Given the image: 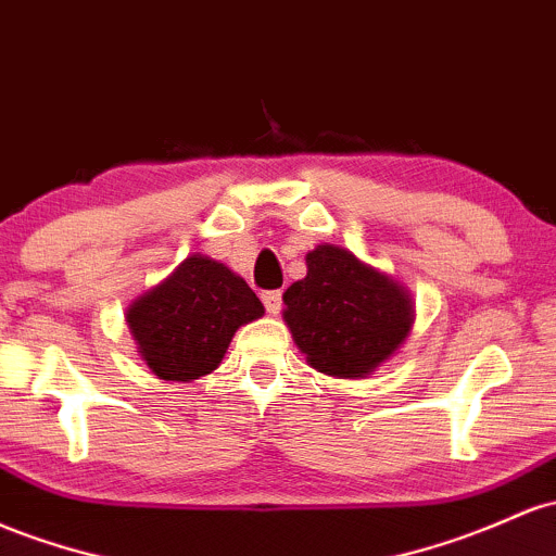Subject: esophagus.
<instances>
[{"mask_svg": "<svg viewBox=\"0 0 556 556\" xmlns=\"http://www.w3.org/2000/svg\"><path fill=\"white\" fill-rule=\"evenodd\" d=\"M261 298H264V306H266V311L271 316H277L279 311H282V292H279V290L264 292V295H261Z\"/></svg>", "mask_w": 556, "mask_h": 556, "instance_id": "esophagus-1", "label": "esophagus"}]
</instances>
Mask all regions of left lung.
<instances>
[{
    "mask_svg": "<svg viewBox=\"0 0 556 556\" xmlns=\"http://www.w3.org/2000/svg\"><path fill=\"white\" fill-rule=\"evenodd\" d=\"M306 268L285 290L282 319L311 369L362 380L406 343L414 301L393 274L329 242L308 250Z\"/></svg>",
    "mask_w": 556,
    "mask_h": 556,
    "instance_id": "left-lung-1",
    "label": "left lung"
}]
</instances>
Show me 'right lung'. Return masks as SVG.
<instances>
[{
	"label": "right lung",
	"mask_w": 556,
	"mask_h": 556,
	"mask_svg": "<svg viewBox=\"0 0 556 556\" xmlns=\"http://www.w3.org/2000/svg\"><path fill=\"white\" fill-rule=\"evenodd\" d=\"M261 316L264 303L240 274L192 253L163 282L134 298L126 325L157 380L192 382L218 369L237 329Z\"/></svg>",
	"instance_id": "add662e5"
}]
</instances>
